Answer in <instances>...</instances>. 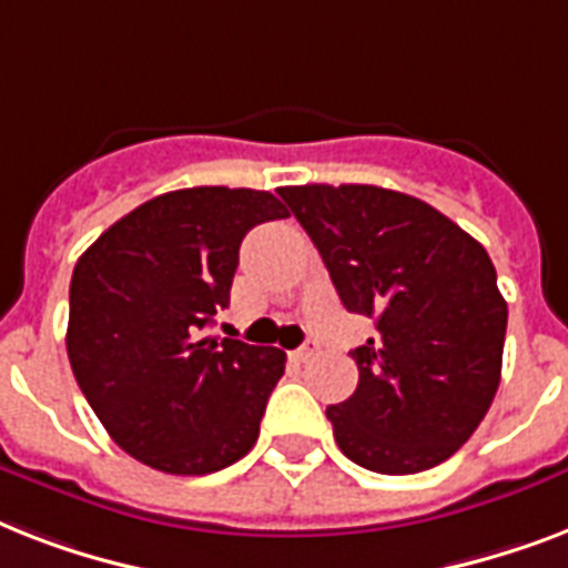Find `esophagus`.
I'll list each match as a JSON object with an SVG mask.
<instances>
[{"label": "esophagus", "instance_id": "1", "mask_svg": "<svg viewBox=\"0 0 568 568\" xmlns=\"http://www.w3.org/2000/svg\"><path fill=\"white\" fill-rule=\"evenodd\" d=\"M315 351H318V345H315L312 338H306V342H303V345L294 351V359H297V363H306V359H312V356H315Z\"/></svg>", "mask_w": 568, "mask_h": 568}]
</instances>
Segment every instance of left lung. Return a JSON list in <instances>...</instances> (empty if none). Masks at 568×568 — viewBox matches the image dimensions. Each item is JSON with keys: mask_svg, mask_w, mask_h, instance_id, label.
Segmentation results:
<instances>
[{"mask_svg": "<svg viewBox=\"0 0 568 568\" xmlns=\"http://www.w3.org/2000/svg\"><path fill=\"white\" fill-rule=\"evenodd\" d=\"M276 194L318 247L345 310L377 324V338L351 354L356 392L327 406L342 454L379 475L445 463L501 383L507 303L484 244L400 191L288 185Z\"/></svg>", "mask_w": 568, "mask_h": 568, "instance_id": "obj_1", "label": "left lung"}]
</instances>
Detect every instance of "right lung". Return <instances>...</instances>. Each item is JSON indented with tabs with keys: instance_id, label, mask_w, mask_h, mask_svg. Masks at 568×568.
<instances>
[{
	"instance_id": "obj_1",
	"label": "right lung",
	"mask_w": 568,
	"mask_h": 568,
	"mask_svg": "<svg viewBox=\"0 0 568 568\" xmlns=\"http://www.w3.org/2000/svg\"><path fill=\"white\" fill-rule=\"evenodd\" d=\"M288 217L271 191L153 196L102 232L70 280L67 356L109 436L164 475H212L258 439L280 347L203 336L253 226Z\"/></svg>"
}]
</instances>
